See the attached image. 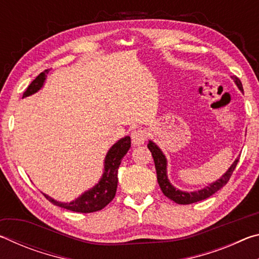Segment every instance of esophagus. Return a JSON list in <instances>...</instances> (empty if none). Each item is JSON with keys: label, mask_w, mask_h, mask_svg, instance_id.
<instances>
[{"label": "esophagus", "mask_w": 259, "mask_h": 259, "mask_svg": "<svg viewBox=\"0 0 259 259\" xmlns=\"http://www.w3.org/2000/svg\"><path fill=\"white\" fill-rule=\"evenodd\" d=\"M131 139H133L134 145H142L147 139V131L145 129L134 130L131 134Z\"/></svg>", "instance_id": "obj_1"}]
</instances>
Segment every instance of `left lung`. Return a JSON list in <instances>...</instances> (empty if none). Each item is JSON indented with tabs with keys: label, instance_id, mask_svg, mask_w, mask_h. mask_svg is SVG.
I'll use <instances>...</instances> for the list:
<instances>
[{
	"label": "left lung",
	"instance_id": "8db88e82",
	"mask_svg": "<svg viewBox=\"0 0 259 259\" xmlns=\"http://www.w3.org/2000/svg\"><path fill=\"white\" fill-rule=\"evenodd\" d=\"M232 78H233L239 89L243 93L242 83H241V81L239 80V77L232 76ZM147 147L152 153L153 159H154L157 183H159L162 193H163L166 198H169L170 200H172L174 202H176L178 204H191V203L199 202V201L210 198V196L214 194V193L221 190L223 186L229 183L232 174H233L235 166L239 162V159H236L234 161V163L231 165V168L227 170L226 174L223 175V177L221 179H218L217 182L210 184L209 186L203 188V190L187 193V192H182L179 190H176V188L169 183L168 176H166V160H165V156L163 155V153L160 151V148L152 142L147 144Z\"/></svg>",
	"mask_w": 259,
	"mask_h": 259
}]
</instances>
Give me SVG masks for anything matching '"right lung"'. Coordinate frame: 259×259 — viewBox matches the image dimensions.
<instances>
[{"instance_id": "right-lung-1", "label": "right lung", "mask_w": 259, "mask_h": 259, "mask_svg": "<svg viewBox=\"0 0 259 259\" xmlns=\"http://www.w3.org/2000/svg\"><path fill=\"white\" fill-rule=\"evenodd\" d=\"M48 73H49V69H46V71L38 74L36 78L33 80L32 83L27 87V89L25 90L23 98L33 95L34 93H36L37 90L41 89ZM130 146L131 139L129 136H126V137L120 139L116 144H114L111 150L108 151L106 159H105V171L103 174L102 179H100V182L95 187L91 188V190L83 193V194L81 196H78L76 200H74L69 203H63L51 199L50 196H48L46 194L43 195H45L51 203H54L64 209L71 210V211L74 212L89 213L99 211V210L106 207V205L114 199V196H115L117 187V169H119L121 161L126 154V152L129 151Z\"/></svg>"}]
</instances>
